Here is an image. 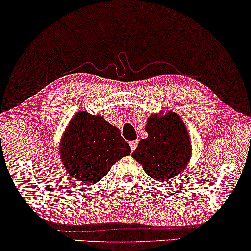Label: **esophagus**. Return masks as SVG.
Returning a JSON list of instances; mask_svg holds the SVG:
<instances>
[{
	"label": "esophagus",
	"mask_w": 251,
	"mask_h": 251,
	"mask_svg": "<svg viewBox=\"0 0 251 251\" xmlns=\"http://www.w3.org/2000/svg\"><path fill=\"white\" fill-rule=\"evenodd\" d=\"M129 145H130V149H132V151H134L137 147L138 142L137 141H132V142H129Z\"/></svg>",
	"instance_id": "34e87169"
}]
</instances>
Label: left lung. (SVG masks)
Wrapping results in <instances>:
<instances>
[{
  "instance_id": "1",
  "label": "left lung",
  "mask_w": 251,
  "mask_h": 251,
  "mask_svg": "<svg viewBox=\"0 0 251 251\" xmlns=\"http://www.w3.org/2000/svg\"><path fill=\"white\" fill-rule=\"evenodd\" d=\"M149 136L132 153L147 176L166 182L180 176L192 155L191 140L183 119L173 110L152 114L145 125Z\"/></svg>"
}]
</instances>
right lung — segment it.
I'll use <instances>...</instances> for the list:
<instances>
[{"instance_id":"1","label":"right lung","mask_w":251,"mask_h":251,"mask_svg":"<svg viewBox=\"0 0 251 251\" xmlns=\"http://www.w3.org/2000/svg\"><path fill=\"white\" fill-rule=\"evenodd\" d=\"M60 160L67 173L86 184H95L115 163L128 156L130 147L116 126L101 115L79 110L70 119L59 143Z\"/></svg>"}]
</instances>
